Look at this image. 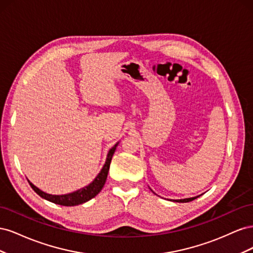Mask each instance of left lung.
<instances>
[{"label":"left lung","mask_w":253,"mask_h":253,"mask_svg":"<svg viewBox=\"0 0 253 253\" xmlns=\"http://www.w3.org/2000/svg\"><path fill=\"white\" fill-rule=\"evenodd\" d=\"M200 196H201V195L195 196V197H190V198H183V200H175L174 202H177V203H189V202H192V201H194L195 198L200 197Z\"/></svg>","instance_id":"8db88e82"}]
</instances>
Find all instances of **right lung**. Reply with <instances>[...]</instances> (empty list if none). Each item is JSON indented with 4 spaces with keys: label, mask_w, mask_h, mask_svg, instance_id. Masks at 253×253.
I'll list each match as a JSON object with an SVG mask.
<instances>
[{
    "label": "right lung",
    "mask_w": 253,
    "mask_h": 253,
    "mask_svg": "<svg viewBox=\"0 0 253 253\" xmlns=\"http://www.w3.org/2000/svg\"><path fill=\"white\" fill-rule=\"evenodd\" d=\"M118 143L119 142L115 144L114 147L109 151L108 156H106L105 164L101 169V171L99 172V174L96 176V178L86 187H83L82 189L75 191V192L64 194V195H51V194L43 192V191H41L39 188H37L30 181H28L29 185L34 189V191L38 195H40L42 198H44V200L51 202L53 204L72 207V206H78V205L86 203L89 200H91V198H94L102 190L104 183L106 181V177H108L112 157L114 155L115 151H116Z\"/></svg>",
    "instance_id": "right-lung-1"
}]
</instances>
